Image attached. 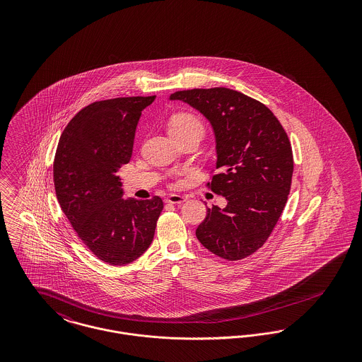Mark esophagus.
<instances>
[{"instance_id":"obj_1","label":"esophagus","mask_w":362,"mask_h":362,"mask_svg":"<svg viewBox=\"0 0 362 362\" xmlns=\"http://www.w3.org/2000/svg\"><path fill=\"white\" fill-rule=\"evenodd\" d=\"M185 201H186V197L177 195V194H171L170 197L165 198V202H167V204H173V205H176V204H183Z\"/></svg>"}]
</instances>
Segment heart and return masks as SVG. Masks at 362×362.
<instances>
[{"label":"heart","instance_id":"heart-1","mask_svg":"<svg viewBox=\"0 0 362 362\" xmlns=\"http://www.w3.org/2000/svg\"><path fill=\"white\" fill-rule=\"evenodd\" d=\"M204 123L202 121L189 112L176 114L170 121V133L171 136H182V134H198L202 137L204 134Z\"/></svg>","mask_w":362,"mask_h":362}]
</instances>
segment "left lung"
Returning a JSON list of instances; mask_svg holds the SVG:
<instances>
[{
    "mask_svg": "<svg viewBox=\"0 0 362 362\" xmlns=\"http://www.w3.org/2000/svg\"><path fill=\"white\" fill-rule=\"evenodd\" d=\"M170 99L198 110L216 137L218 173L207 187L228 204L207 209L195 230L198 240L226 260L252 255L272 235L291 191L286 132L264 104L229 88L177 90Z\"/></svg>",
    "mask_w": 362,
    "mask_h": 362,
    "instance_id": "left-lung-1",
    "label": "left lung"
}]
</instances>
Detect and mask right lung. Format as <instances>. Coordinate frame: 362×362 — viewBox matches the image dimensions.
Here are the masks:
<instances>
[{
	"label": "right lung",
	"mask_w": 362,
	"mask_h": 362,
	"mask_svg": "<svg viewBox=\"0 0 362 362\" xmlns=\"http://www.w3.org/2000/svg\"><path fill=\"white\" fill-rule=\"evenodd\" d=\"M156 96L117 98L78 111L61 134L54 158L57 199L80 240L112 266L139 258L163 210L160 197L123 199L118 170L130 161L137 123Z\"/></svg>",
	"instance_id": "obj_1"
}]
</instances>
